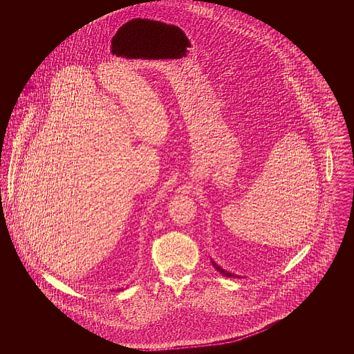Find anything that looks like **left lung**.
Segmentation results:
<instances>
[{"mask_svg":"<svg viewBox=\"0 0 354 354\" xmlns=\"http://www.w3.org/2000/svg\"><path fill=\"white\" fill-rule=\"evenodd\" d=\"M213 265H214V268H216V269H217V270H218V272H220V273H221V274H224V276H227V277H232V276H234V274H231V273H228V272H225V270H223V269H221V268H220V266H217V265H216V263H214V262H213Z\"/></svg>","mask_w":354,"mask_h":354,"instance_id":"8db88e82","label":"left lung"}]
</instances>
